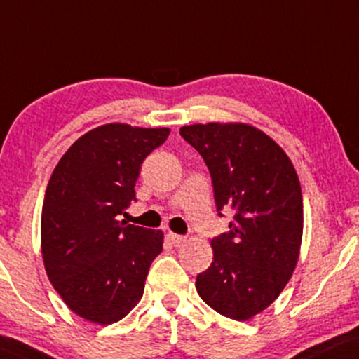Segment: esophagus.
Segmentation results:
<instances>
[{
  "label": "esophagus",
  "instance_id": "esophagus-1",
  "mask_svg": "<svg viewBox=\"0 0 359 359\" xmlns=\"http://www.w3.org/2000/svg\"><path fill=\"white\" fill-rule=\"evenodd\" d=\"M168 236H170L171 245H175V246H181L184 241H187V238L181 236V234H176V233H170Z\"/></svg>",
  "mask_w": 359,
  "mask_h": 359
}]
</instances>
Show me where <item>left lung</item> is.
Masks as SVG:
<instances>
[{
	"label": "left lung",
	"mask_w": 359,
	"mask_h": 359,
	"mask_svg": "<svg viewBox=\"0 0 359 359\" xmlns=\"http://www.w3.org/2000/svg\"><path fill=\"white\" fill-rule=\"evenodd\" d=\"M180 135L210 170L218 216L229 231L211 240L213 263L196 276L198 294L219 315L246 321L280 296L298 263L303 196L293 163L248 125L183 126Z\"/></svg>",
	"instance_id": "obj_1"
}]
</instances>
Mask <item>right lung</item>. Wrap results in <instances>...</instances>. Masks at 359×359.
<instances>
[{
  "label": "right lung",
  "instance_id": "1",
  "mask_svg": "<svg viewBox=\"0 0 359 359\" xmlns=\"http://www.w3.org/2000/svg\"><path fill=\"white\" fill-rule=\"evenodd\" d=\"M168 128L121 123L88 131L53 171L41 211L43 261L72 311L111 325L138 304L163 233L119 223L136 201L144 158L165 143Z\"/></svg>",
  "mask_w": 359,
  "mask_h": 359
}]
</instances>
